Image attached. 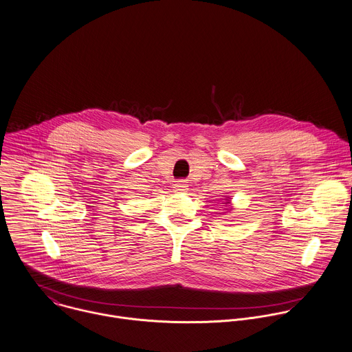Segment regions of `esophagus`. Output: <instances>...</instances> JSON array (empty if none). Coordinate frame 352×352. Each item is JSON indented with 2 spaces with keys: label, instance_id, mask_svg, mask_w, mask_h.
Masks as SVG:
<instances>
[{
  "label": "esophagus",
  "instance_id": "obj_1",
  "mask_svg": "<svg viewBox=\"0 0 352 352\" xmlns=\"http://www.w3.org/2000/svg\"><path fill=\"white\" fill-rule=\"evenodd\" d=\"M187 187L188 186H186L184 183H177V184H175V191H186V190H188Z\"/></svg>",
  "mask_w": 352,
  "mask_h": 352
}]
</instances>
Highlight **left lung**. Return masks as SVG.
Listing matches in <instances>:
<instances>
[{
  "mask_svg": "<svg viewBox=\"0 0 352 352\" xmlns=\"http://www.w3.org/2000/svg\"><path fill=\"white\" fill-rule=\"evenodd\" d=\"M231 199H232V198H230V197H226V201H224V205L227 206V210H230V212L232 210V206H231Z\"/></svg>",
  "mask_w": 352,
  "mask_h": 352,
  "instance_id": "8db88e82",
  "label": "left lung"
}]
</instances>
